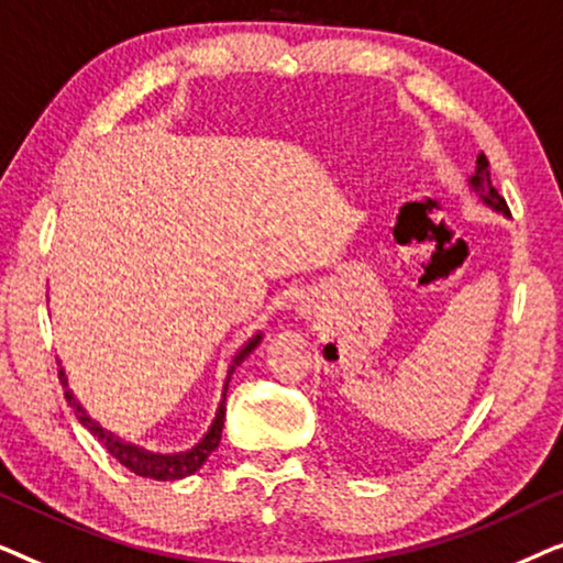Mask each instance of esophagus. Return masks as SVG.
Here are the masks:
<instances>
[{"mask_svg": "<svg viewBox=\"0 0 563 563\" xmlns=\"http://www.w3.org/2000/svg\"><path fill=\"white\" fill-rule=\"evenodd\" d=\"M297 312L302 314L305 320H310V322H318V320H322V302H320V295L318 291H305L302 297H299V302H297Z\"/></svg>", "mask_w": 563, "mask_h": 563, "instance_id": "obj_1", "label": "esophagus"}]
</instances>
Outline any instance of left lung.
Listing matches in <instances>:
<instances>
[{
    "label": "left lung",
    "instance_id": "1",
    "mask_svg": "<svg viewBox=\"0 0 563 563\" xmlns=\"http://www.w3.org/2000/svg\"><path fill=\"white\" fill-rule=\"evenodd\" d=\"M468 187H472L476 195L482 197V202L489 205L492 210H497V212H503V214H510V210H507V205H505V199L497 195L495 187H492L489 161H487V156H484V153H482L479 158H476V172H474L472 179H468Z\"/></svg>",
    "mask_w": 563,
    "mask_h": 563
}]
</instances>
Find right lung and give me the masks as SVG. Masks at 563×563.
<instances>
[{"mask_svg":"<svg viewBox=\"0 0 563 563\" xmlns=\"http://www.w3.org/2000/svg\"><path fill=\"white\" fill-rule=\"evenodd\" d=\"M261 338H264V335L256 333V335L251 338L249 343L243 345L241 351L235 353L233 364H230V368H228L225 387H222L220 407H218V412H214L212 426H210V430H207V433H205L202 441H199L197 445H191L189 451H179V453H153V451H145V449H141V445H135V443H130V441H122L120 435L110 433V430H104L102 426H99L97 420H91L89 415H87V410H84V407H81L79 402H76L74 391H71V387H68V379H66L64 368H60V372H58V379H60V384H64V395H66V399H68V405H71L74 410H76V418H79L81 426L87 428L91 435L102 441L104 449L110 451V456L118 459L120 464L125 466V468H130V472H133V474L145 476V479L174 482V479H184V476L195 474L197 468L202 466L207 459H210V453L220 445L222 428H225V395H228L230 376H233L235 368L241 366L243 361L251 356L253 349H256V345L261 343ZM58 366H60V364H58Z\"/></svg>","mask_w":563,"mask_h":563,"instance_id":"1","label":"right lung"}]
</instances>
